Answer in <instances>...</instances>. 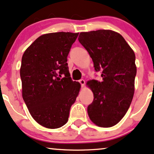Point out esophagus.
Segmentation results:
<instances>
[{
	"mask_svg": "<svg viewBox=\"0 0 154 154\" xmlns=\"http://www.w3.org/2000/svg\"><path fill=\"white\" fill-rule=\"evenodd\" d=\"M79 83H81V86L83 87L85 86V83H86V82H85V80H83V79H81V80L79 81Z\"/></svg>",
	"mask_w": 154,
	"mask_h": 154,
	"instance_id": "34e87169",
	"label": "esophagus"
}]
</instances>
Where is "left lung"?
I'll return each instance as SVG.
<instances>
[{"label":"left lung","instance_id":"obj_1","mask_svg":"<svg viewBox=\"0 0 154 154\" xmlns=\"http://www.w3.org/2000/svg\"><path fill=\"white\" fill-rule=\"evenodd\" d=\"M79 41L92 58L95 70L102 71L101 82L86 83L94 94L88 114L94 124L115 126L126 113L135 91L136 56L121 34L111 30L81 32Z\"/></svg>","mask_w":154,"mask_h":154}]
</instances>
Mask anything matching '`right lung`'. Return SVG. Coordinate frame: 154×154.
Returning <instances> with one entry per match:
<instances>
[{"mask_svg": "<svg viewBox=\"0 0 154 154\" xmlns=\"http://www.w3.org/2000/svg\"><path fill=\"white\" fill-rule=\"evenodd\" d=\"M79 33L43 34L25 51L20 75L22 96L31 116L48 128L68 120L81 84L70 77L67 56Z\"/></svg>", "mask_w": 154, "mask_h": 154, "instance_id": "1", "label": "right lung"}]
</instances>
